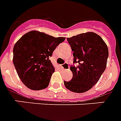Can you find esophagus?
<instances>
[{"label": "esophagus", "mask_w": 121, "mask_h": 121, "mask_svg": "<svg viewBox=\"0 0 121 121\" xmlns=\"http://www.w3.org/2000/svg\"><path fill=\"white\" fill-rule=\"evenodd\" d=\"M62 68L64 70H68L69 69V66L68 64L67 63V62H65L64 64L62 65Z\"/></svg>", "instance_id": "1"}]
</instances>
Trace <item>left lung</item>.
<instances>
[{
	"label": "left lung",
	"instance_id": "1",
	"mask_svg": "<svg viewBox=\"0 0 121 121\" xmlns=\"http://www.w3.org/2000/svg\"><path fill=\"white\" fill-rule=\"evenodd\" d=\"M74 52V63L78 66H70L71 81H64L69 91L83 93L90 90L100 79L106 68L109 56L108 46L99 35L88 32L67 38Z\"/></svg>",
	"mask_w": 121,
	"mask_h": 121
}]
</instances>
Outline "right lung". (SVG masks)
<instances>
[{
  "mask_svg": "<svg viewBox=\"0 0 121 121\" xmlns=\"http://www.w3.org/2000/svg\"><path fill=\"white\" fill-rule=\"evenodd\" d=\"M65 37H54L32 30L14 45L13 63L17 73L27 87L39 91L48 87L55 69L49 57Z\"/></svg>",
  "mask_w": 121,
  "mask_h": 121,
  "instance_id": "right-lung-1",
  "label": "right lung"
}]
</instances>
